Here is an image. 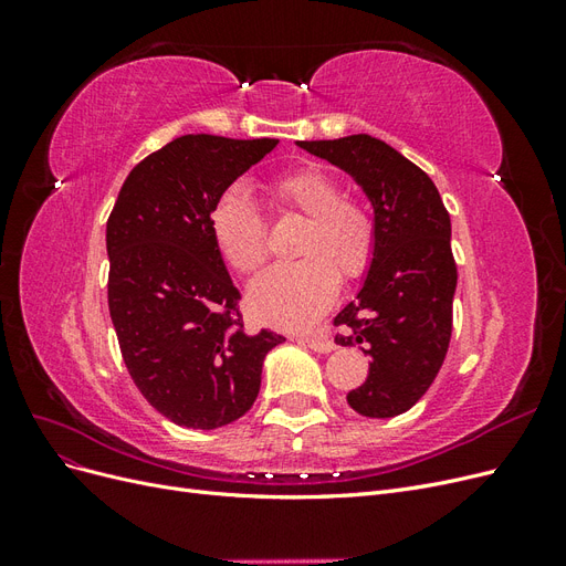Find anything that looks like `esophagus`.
<instances>
[{"mask_svg": "<svg viewBox=\"0 0 566 566\" xmlns=\"http://www.w3.org/2000/svg\"><path fill=\"white\" fill-rule=\"evenodd\" d=\"M302 342L310 349H314V352H318V354H331L333 349H335V345H333V339H328V337H318V335H306V337H302Z\"/></svg>", "mask_w": 566, "mask_h": 566, "instance_id": "1", "label": "esophagus"}]
</instances>
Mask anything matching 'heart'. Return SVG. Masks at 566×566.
I'll use <instances>...</instances> for the list:
<instances>
[{"label": "heart", "instance_id": "1", "mask_svg": "<svg viewBox=\"0 0 566 566\" xmlns=\"http://www.w3.org/2000/svg\"><path fill=\"white\" fill-rule=\"evenodd\" d=\"M281 210L306 217L295 264H276L250 283L256 318L281 328L314 323L337 295L339 279L364 276L375 252V224L364 202L342 196L339 179L323 167H302L269 184ZM210 231L235 271H254L266 256V224L252 198L231 188L210 210Z\"/></svg>", "mask_w": 566, "mask_h": 566}]
</instances>
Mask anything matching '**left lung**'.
Here are the masks:
<instances>
[{"mask_svg":"<svg viewBox=\"0 0 566 566\" xmlns=\"http://www.w3.org/2000/svg\"><path fill=\"white\" fill-rule=\"evenodd\" d=\"M297 146L345 169L373 205L375 252L356 300L335 316V342L370 356L366 382L347 394L356 413L401 416L449 352L458 283L451 217L434 181L380 139L352 134Z\"/></svg>","mask_w":566,"mask_h":566,"instance_id":"8db88e82","label":"left lung"}]
</instances>
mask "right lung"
Wrapping results in <instances>:
<instances>
[{
	"label": "right lung",
	"mask_w": 566,
	"mask_h": 566,
	"mask_svg": "<svg viewBox=\"0 0 566 566\" xmlns=\"http://www.w3.org/2000/svg\"><path fill=\"white\" fill-rule=\"evenodd\" d=\"M279 139L186 134L125 179L106 224L108 310L144 399L188 430H217L254 403L264 356L285 342L248 335L210 231V210Z\"/></svg>",
	"instance_id": "obj_1"
}]
</instances>
